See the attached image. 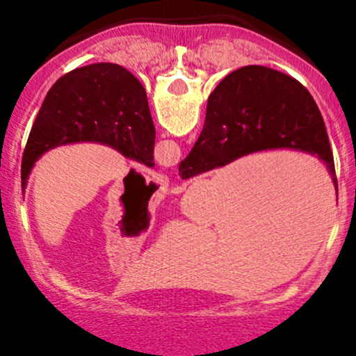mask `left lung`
Returning a JSON list of instances; mask_svg holds the SVG:
<instances>
[{"instance_id":"left-lung-1","label":"left lung","mask_w":356,"mask_h":356,"mask_svg":"<svg viewBox=\"0 0 356 356\" xmlns=\"http://www.w3.org/2000/svg\"><path fill=\"white\" fill-rule=\"evenodd\" d=\"M74 143H99L155 167V125L145 88L131 72L115 63H92L53 84L25 145L22 191L39 158Z\"/></svg>"}]
</instances>
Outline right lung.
I'll return each instance as SVG.
<instances>
[{
  "mask_svg": "<svg viewBox=\"0 0 356 356\" xmlns=\"http://www.w3.org/2000/svg\"><path fill=\"white\" fill-rule=\"evenodd\" d=\"M267 149H296L322 160L337 188L324 118L303 84L288 74L248 65L229 74L208 98L207 118L182 179Z\"/></svg>",
  "mask_w": 356,
  "mask_h": 356,
  "instance_id": "right-lung-1",
  "label": "right lung"
}]
</instances>
